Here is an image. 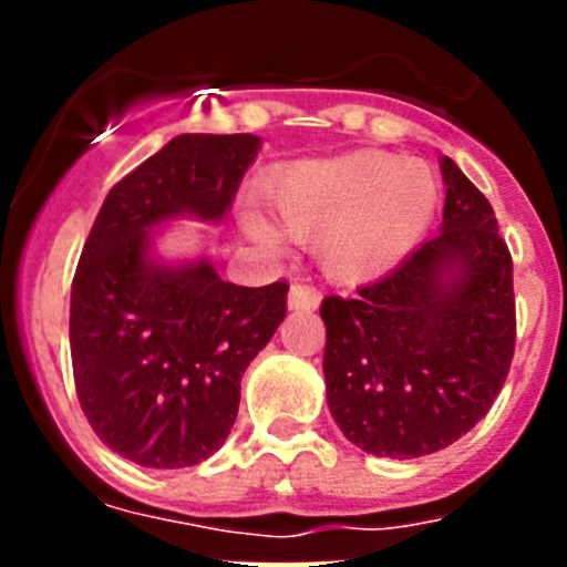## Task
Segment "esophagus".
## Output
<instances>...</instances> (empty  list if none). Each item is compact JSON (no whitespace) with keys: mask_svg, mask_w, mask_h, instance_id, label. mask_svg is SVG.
<instances>
[{"mask_svg":"<svg viewBox=\"0 0 567 567\" xmlns=\"http://www.w3.org/2000/svg\"><path fill=\"white\" fill-rule=\"evenodd\" d=\"M287 303L292 312H312L320 303V292L315 287H309V284H292Z\"/></svg>","mask_w":567,"mask_h":567,"instance_id":"obj_1","label":"esophagus"}]
</instances>
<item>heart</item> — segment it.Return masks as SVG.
I'll return each instance as SVG.
<instances>
[{
  "label": "heart",
  "instance_id": "1",
  "mask_svg": "<svg viewBox=\"0 0 567 567\" xmlns=\"http://www.w3.org/2000/svg\"><path fill=\"white\" fill-rule=\"evenodd\" d=\"M264 202L289 238H318L320 267L338 280L392 269L429 233L440 204L434 169L389 153L307 158L269 175ZM260 240L272 233L249 218Z\"/></svg>",
  "mask_w": 567,
  "mask_h": 567
}]
</instances>
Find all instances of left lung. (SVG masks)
<instances>
[{"mask_svg": "<svg viewBox=\"0 0 567 567\" xmlns=\"http://www.w3.org/2000/svg\"><path fill=\"white\" fill-rule=\"evenodd\" d=\"M443 224L354 298L320 303L327 403L365 454H434L488 414L514 358V264L488 198L443 155Z\"/></svg>", "mask_w": 567, "mask_h": 567, "instance_id": "8db88e82", "label": "left lung"}]
</instances>
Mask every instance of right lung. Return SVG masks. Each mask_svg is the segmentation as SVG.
<instances>
[{
	"instance_id": "obj_1",
	"label": "right lung",
	"mask_w": 567,
	"mask_h": 567,
	"mask_svg": "<svg viewBox=\"0 0 567 567\" xmlns=\"http://www.w3.org/2000/svg\"><path fill=\"white\" fill-rule=\"evenodd\" d=\"M249 133H184L104 198L70 289L82 412L115 454L187 468L229 437L240 378L287 315V284L235 287L209 255L162 258V224H221L258 158Z\"/></svg>"
}]
</instances>
